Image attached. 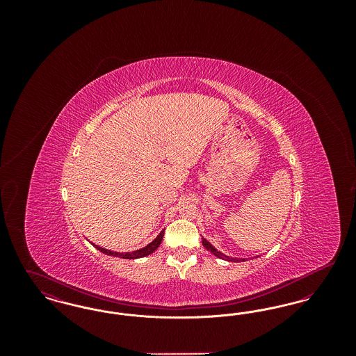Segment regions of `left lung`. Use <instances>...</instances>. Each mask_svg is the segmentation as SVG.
<instances>
[{"instance_id":"obj_1","label":"left lung","mask_w":356,"mask_h":356,"mask_svg":"<svg viewBox=\"0 0 356 356\" xmlns=\"http://www.w3.org/2000/svg\"><path fill=\"white\" fill-rule=\"evenodd\" d=\"M202 243H203L204 247L209 251V252H212V254H215L216 257H219V259H222V260H227V261H235V263H238V261H244V259H237V257H229V256H227V254H222L220 251H218L207 238H204L202 237Z\"/></svg>"}]
</instances>
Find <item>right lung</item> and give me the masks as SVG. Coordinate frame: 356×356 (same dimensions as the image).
I'll use <instances>...</instances> for the list:
<instances>
[{
	"label": "right lung",
	"instance_id": "add662e5",
	"mask_svg": "<svg viewBox=\"0 0 356 356\" xmlns=\"http://www.w3.org/2000/svg\"><path fill=\"white\" fill-rule=\"evenodd\" d=\"M163 236H164V229H163V231L156 236V238L152 240L148 245H145V247H143V248H140V250L132 251V252H116V251H111V250H105V248H102V247H99V245H96L95 243H92V244H93L95 248H97L102 254L115 256V257H121V259H140V257H145V256H148V254L154 252V251L159 248V245L161 244Z\"/></svg>",
	"mask_w": 356,
	"mask_h": 356
}]
</instances>
